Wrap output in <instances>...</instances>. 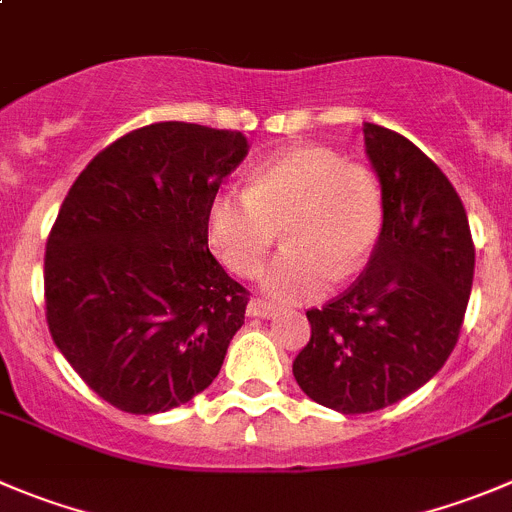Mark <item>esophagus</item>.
I'll return each mask as SVG.
<instances>
[{"mask_svg": "<svg viewBox=\"0 0 512 512\" xmlns=\"http://www.w3.org/2000/svg\"><path fill=\"white\" fill-rule=\"evenodd\" d=\"M274 314H276V306L266 304V301L261 299H251L246 306V316H251V319H271Z\"/></svg>", "mask_w": 512, "mask_h": 512, "instance_id": "obj_1", "label": "esophagus"}]
</instances>
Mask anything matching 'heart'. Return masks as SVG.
<instances>
[{"mask_svg": "<svg viewBox=\"0 0 512 512\" xmlns=\"http://www.w3.org/2000/svg\"><path fill=\"white\" fill-rule=\"evenodd\" d=\"M279 231L286 248L261 279L264 296L276 304L321 299L332 276H354L377 246V180L334 150L304 145L261 165L251 191H221L208 206V243L243 279L259 274Z\"/></svg>", "mask_w": 512, "mask_h": 512, "instance_id": "b5f03b06", "label": "heart"}]
</instances>
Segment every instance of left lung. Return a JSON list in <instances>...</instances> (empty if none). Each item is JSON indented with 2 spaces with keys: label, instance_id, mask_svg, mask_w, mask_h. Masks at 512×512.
Returning <instances> with one entry per match:
<instances>
[{
  "label": "left lung",
  "instance_id": "obj_1",
  "mask_svg": "<svg viewBox=\"0 0 512 512\" xmlns=\"http://www.w3.org/2000/svg\"><path fill=\"white\" fill-rule=\"evenodd\" d=\"M382 188V231L367 271L324 309L294 359L304 394L342 415L384 410L430 382L455 349L475 274L465 206L402 135L364 123Z\"/></svg>",
  "mask_w": 512,
  "mask_h": 512
}]
</instances>
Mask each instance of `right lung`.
Segmentation results:
<instances>
[{
  "mask_svg": "<svg viewBox=\"0 0 512 512\" xmlns=\"http://www.w3.org/2000/svg\"><path fill=\"white\" fill-rule=\"evenodd\" d=\"M243 133L155 123L115 140L47 238V324L92 392L130 415L175 410L221 372L246 289L208 251L206 213Z\"/></svg>",
  "mask_w": 512,
  "mask_h": 512,
  "instance_id": "right-lung-1",
  "label": "right lung"
}]
</instances>
